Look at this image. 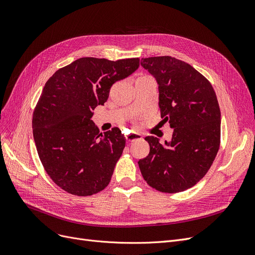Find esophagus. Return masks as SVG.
Returning a JSON list of instances; mask_svg holds the SVG:
<instances>
[{"label":"esophagus","instance_id":"34e87169","mask_svg":"<svg viewBox=\"0 0 255 255\" xmlns=\"http://www.w3.org/2000/svg\"><path fill=\"white\" fill-rule=\"evenodd\" d=\"M126 138H127L128 142H134L136 140L142 139V136L140 134H138V132H130V134L126 136Z\"/></svg>","mask_w":255,"mask_h":255}]
</instances>
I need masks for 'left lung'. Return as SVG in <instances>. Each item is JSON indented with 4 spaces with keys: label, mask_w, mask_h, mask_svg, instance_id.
<instances>
[{
    "label": "left lung",
    "mask_w": 255,
    "mask_h": 255,
    "mask_svg": "<svg viewBox=\"0 0 255 255\" xmlns=\"http://www.w3.org/2000/svg\"><path fill=\"white\" fill-rule=\"evenodd\" d=\"M159 85V107L173 134L161 144L145 137L150 150L138 162L143 178L165 193L183 192L207 174L219 150L221 113L211 83L190 64L170 56L142 58Z\"/></svg>",
    "instance_id": "obj_1"
}]
</instances>
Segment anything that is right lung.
Masks as SVG:
<instances>
[{"instance_id":"right-lung-1","label":"right lung","mask_w":255,"mask_h":255,"mask_svg":"<svg viewBox=\"0 0 255 255\" xmlns=\"http://www.w3.org/2000/svg\"><path fill=\"white\" fill-rule=\"evenodd\" d=\"M139 58H80L45 83L33 114V137L46 173L64 191L90 196L110 183L126 138L118 128L100 132L91 120L112 85L139 67Z\"/></svg>"}]
</instances>
